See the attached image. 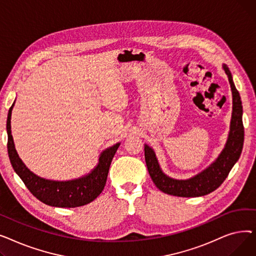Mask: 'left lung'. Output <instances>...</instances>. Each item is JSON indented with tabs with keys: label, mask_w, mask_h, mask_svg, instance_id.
I'll return each mask as SVG.
<instances>
[{
	"label": "left lung",
	"mask_w": 256,
	"mask_h": 256,
	"mask_svg": "<svg viewBox=\"0 0 256 256\" xmlns=\"http://www.w3.org/2000/svg\"><path fill=\"white\" fill-rule=\"evenodd\" d=\"M223 70L228 76L232 92L230 130L224 150L210 167L189 180H180L171 178L160 169L152 147L146 144L144 145L145 162L150 176L158 189L166 194L178 197H198L210 194L222 184L240 156L244 144V126L243 119H242L243 106H242L240 93L234 86L230 68L227 65L223 64Z\"/></svg>",
	"instance_id": "1"
}]
</instances>
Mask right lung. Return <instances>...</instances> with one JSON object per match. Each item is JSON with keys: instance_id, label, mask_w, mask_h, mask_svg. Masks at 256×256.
Here are the masks:
<instances>
[{"instance_id": "1", "label": "right lung", "mask_w": 256, "mask_h": 256, "mask_svg": "<svg viewBox=\"0 0 256 256\" xmlns=\"http://www.w3.org/2000/svg\"><path fill=\"white\" fill-rule=\"evenodd\" d=\"M14 102L10 106L7 117L8 156L10 163L29 191L42 202L57 208H78L90 204L104 190L109 168L120 143L104 150L98 164L89 174L72 180L58 182L37 176L30 171L20 158L11 135V112Z\"/></svg>"}]
</instances>
